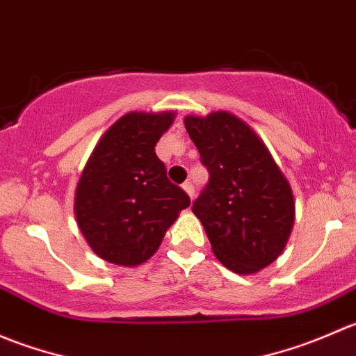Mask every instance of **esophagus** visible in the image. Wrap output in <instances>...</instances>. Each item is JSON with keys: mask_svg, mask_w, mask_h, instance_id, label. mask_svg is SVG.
Wrapping results in <instances>:
<instances>
[{"mask_svg": "<svg viewBox=\"0 0 356 356\" xmlns=\"http://www.w3.org/2000/svg\"><path fill=\"white\" fill-rule=\"evenodd\" d=\"M182 189H184L186 193H188L189 195V198H195V186L191 184V182H184V184H182Z\"/></svg>", "mask_w": 356, "mask_h": 356, "instance_id": "1", "label": "esophagus"}]
</instances>
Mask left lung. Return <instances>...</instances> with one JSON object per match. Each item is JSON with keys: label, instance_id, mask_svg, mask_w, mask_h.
Instances as JSON below:
<instances>
[{"label": "left lung", "instance_id": "obj_1", "mask_svg": "<svg viewBox=\"0 0 356 356\" xmlns=\"http://www.w3.org/2000/svg\"><path fill=\"white\" fill-rule=\"evenodd\" d=\"M186 131L210 179L193 203L215 257L236 274L261 270L288 243L294 198L288 179L253 129L229 111L189 115Z\"/></svg>", "mask_w": 356, "mask_h": 356}]
</instances>
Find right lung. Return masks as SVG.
I'll use <instances>...</instances> for the list:
<instances>
[{"mask_svg":"<svg viewBox=\"0 0 356 356\" xmlns=\"http://www.w3.org/2000/svg\"><path fill=\"white\" fill-rule=\"evenodd\" d=\"M174 118V111L125 113L82 170L75 218L91 250L110 264L136 267L152 258L179 211L191 204L155 153Z\"/></svg>","mask_w":356,"mask_h":356,"instance_id":"add662e5","label":"right lung"}]
</instances>
